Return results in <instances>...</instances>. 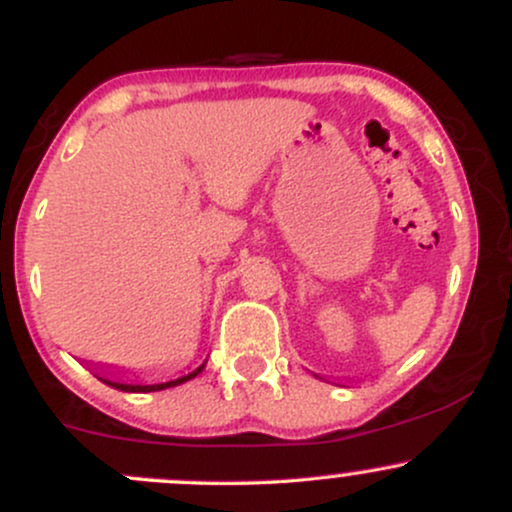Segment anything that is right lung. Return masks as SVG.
Masks as SVG:
<instances>
[{
  "label": "right lung",
  "mask_w": 512,
  "mask_h": 512,
  "mask_svg": "<svg viewBox=\"0 0 512 512\" xmlns=\"http://www.w3.org/2000/svg\"><path fill=\"white\" fill-rule=\"evenodd\" d=\"M204 366H207V361L202 363V366L192 370V373L182 375V378H175V380H168V383H154V385H146V383H134V380H125V378H117V373H113V370H105V368H93L96 370V378L103 380L105 385L115 387V390H122V392H158V390H168V387H175V385H182L187 383V380H192L195 375H199L204 370Z\"/></svg>",
  "instance_id": "obj_1"
}]
</instances>
